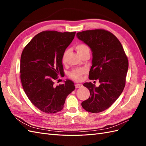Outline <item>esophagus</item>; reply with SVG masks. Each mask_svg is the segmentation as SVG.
Instances as JSON below:
<instances>
[{
    "label": "esophagus",
    "instance_id": "34e87169",
    "mask_svg": "<svg viewBox=\"0 0 146 146\" xmlns=\"http://www.w3.org/2000/svg\"><path fill=\"white\" fill-rule=\"evenodd\" d=\"M76 88H82L83 86V85H82V84H76Z\"/></svg>",
    "mask_w": 146,
    "mask_h": 146
}]
</instances>
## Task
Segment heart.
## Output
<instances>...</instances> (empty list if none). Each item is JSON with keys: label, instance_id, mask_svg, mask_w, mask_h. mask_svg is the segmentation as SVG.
I'll use <instances>...</instances> for the list:
<instances>
[{"label": "heart", "instance_id": "1", "mask_svg": "<svg viewBox=\"0 0 146 146\" xmlns=\"http://www.w3.org/2000/svg\"><path fill=\"white\" fill-rule=\"evenodd\" d=\"M76 49L78 53V54L81 56L82 54H85L86 52H90V48L85 44H79L76 46ZM69 54V50H66L62 56V61L63 63H65L66 61V58ZM85 73V70L84 69H76L70 73L69 76L74 80L76 81H80L82 78L83 75Z\"/></svg>", "mask_w": 146, "mask_h": 146}]
</instances>
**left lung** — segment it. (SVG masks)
Wrapping results in <instances>:
<instances>
[{
    "label": "left lung",
    "mask_w": 146,
    "mask_h": 146,
    "mask_svg": "<svg viewBox=\"0 0 146 146\" xmlns=\"http://www.w3.org/2000/svg\"><path fill=\"white\" fill-rule=\"evenodd\" d=\"M77 37L89 46L92 51L90 80H98L96 87L91 82L83 86L90 96L82 103V107L91 113H100L111 106L125 87L129 61L119 39L108 31L96 29L83 31Z\"/></svg>",
    "instance_id": "1"
}]
</instances>
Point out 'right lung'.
I'll use <instances>...</instances> for the list:
<instances>
[{
    "instance_id": "right-lung-1",
    "label": "right lung",
    "mask_w": 146,
    "mask_h": 146,
    "mask_svg": "<svg viewBox=\"0 0 146 146\" xmlns=\"http://www.w3.org/2000/svg\"><path fill=\"white\" fill-rule=\"evenodd\" d=\"M76 32L44 31L35 36L22 52L21 80L26 95L41 111L55 113L63 108L67 96L75 90L66 80L54 86V81L63 72L62 56Z\"/></svg>"
}]
</instances>
